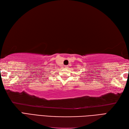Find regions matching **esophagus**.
<instances>
[{
  "label": "esophagus",
  "instance_id": "1",
  "mask_svg": "<svg viewBox=\"0 0 129 129\" xmlns=\"http://www.w3.org/2000/svg\"><path fill=\"white\" fill-rule=\"evenodd\" d=\"M64 67L66 68H68V66H65Z\"/></svg>",
  "mask_w": 129,
  "mask_h": 129
}]
</instances>
